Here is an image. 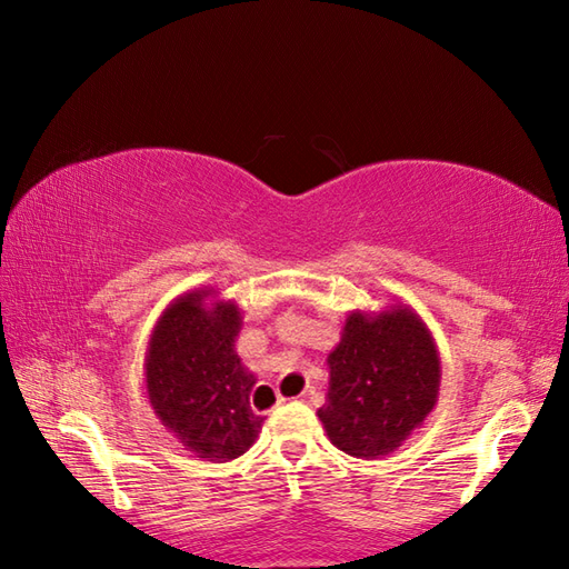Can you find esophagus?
<instances>
[{"label": "esophagus", "mask_w": 569, "mask_h": 569, "mask_svg": "<svg viewBox=\"0 0 569 569\" xmlns=\"http://www.w3.org/2000/svg\"><path fill=\"white\" fill-rule=\"evenodd\" d=\"M281 403H286V398L283 396H276V406H281Z\"/></svg>", "instance_id": "esophagus-1"}]
</instances>
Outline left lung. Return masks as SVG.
Wrapping results in <instances>:
<instances>
[{
	"instance_id": "8db88e82",
	"label": "left lung",
	"mask_w": 569,
	"mask_h": 569,
	"mask_svg": "<svg viewBox=\"0 0 569 569\" xmlns=\"http://www.w3.org/2000/svg\"><path fill=\"white\" fill-rule=\"evenodd\" d=\"M328 369V401L318 418L337 450L352 457L383 459L396 452L438 406V345L401 300L379 312H349Z\"/></svg>"
}]
</instances>
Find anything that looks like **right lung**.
Wrapping results in <instances>:
<instances>
[{"instance_id":"add662e5","label":"right lung","mask_w":569,"mask_h":569,"mask_svg":"<svg viewBox=\"0 0 569 569\" xmlns=\"http://www.w3.org/2000/svg\"><path fill=\"white\" fill-rule=\"evenodd\" d=\"M241 308L214 288L173 298L149 337L147 398L161 426L204 462H229L257 442L251 410L257 377L241 365Z\"/></svg>"}]
</instances>
